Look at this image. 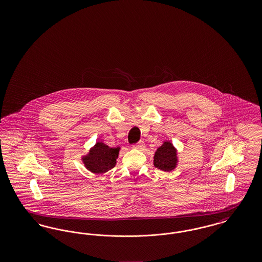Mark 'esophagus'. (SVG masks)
Returning <instances> with one entry per match:
<instances>
[{"label": "esophagus", "mask_w": 262, "mask_h": 262, "mask_svg": "<svg viewBox=\"0 0 262 262\" xmlns=\"http://www.w3.org/2000/svg\"><path fill=\"white\" fill-rule=\"evenodd\" d=\"M143 147H144V142L143 141H139V142H137V144L134 145V148H136V149L141 150Z\"/></svg>", "instance_id": "obj_1"}]
</instances>
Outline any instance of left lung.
I'll return each instance as SVG.
<instances>
[{"label": "left lung", "instance_id": "1", "mask_svg": "<svg viewBox=\"0 0 262 262\" xmlns=\"http://www.w3.org/2000/svg\"><path fill=\"white\" fill-rule=\"evenodd\" d=\"M154 166L165 172L173 171L178 164L177 149L170 141H164L154 154Z\"/></svg>", "mask_w": 262, "mask_h": 262}]
</instances>
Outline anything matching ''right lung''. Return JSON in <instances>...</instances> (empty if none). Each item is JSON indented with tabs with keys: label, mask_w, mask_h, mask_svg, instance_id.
Returning <instances> with one entry per match:
<instances>
[{
	"label": "right lung",
	"mask_w": 262,
	"mask_h": 262,
	"mask_svg": "<svg viewBox=\"0 0 262 262\" xmlns=\"http://www.w3.org/2000/svg\"><path fill=\"white\" fill-rule=\"evenodd\" d=\"M120 147H110L103 142H96L88 154L82 156V162L88 171L94 174H103L116 166Z\"/></svg>",
	"instance_id": "add662e5"
}]
</instances>
